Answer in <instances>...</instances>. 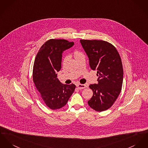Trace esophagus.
I'll list each match as a JSON object with an SVG mask.
<instances>
[{"label":"esophagus","instance_id":"obj_1","mask_svg":"<svg viewBox=\"0 0 148 148\" xmlns=\"http://www.w3.org/2000/svg\"><path fill=\"white\" fill-rule=\"evenodd\" d=\"M77 88H78V89H79V90H82V89H83V88H86V86L85 84H78L77 85Z\"/></svg>","mask_w":148,"mask_h":148}]
</instances>
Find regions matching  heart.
Masks as SVG:
<instances>
[{"label":"heart","mask_w":148,"mask_h":148,"mask_svg":"<svg viewBox=\"0 0 148 148\" xmlns=\"http://www.w3.org/2000/svg\"><path fill=\"white\" fill-rule=\"evenodd\" d=\"M80 55H82V53L79 52H78V51H75L74 53V57L75 58L79 56ZM66 60H67V57H64V59H63V61H62L63 63L64 64L66 61Z\"/></svg>","instance_id":"obj_1"}]
</instances>
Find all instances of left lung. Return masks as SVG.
I'll return each instance as SVG.
<instances>
[{"label": "left lung", "mask_w": 148, "mask_h": 148, "mask_svg": "<svg viewBox=\"0 0 148 148\" xmlns=\"http://www.w3.org/2000/svg\"><path fill=\"white\" fill-rule=\"evenodd\" d=\"M89 59L91 69L97 71L98 83L90 84L93 92L88 101L89 106L97 112L110 108L122 89L123 70L121 58L112 44L100 40H80Z\"/></svg>", "instance_id": "1"}]
</instances>
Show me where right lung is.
<instances>
[{"label":"right lung","mask_w":148,"mask_h":148,"mask_svg":"<svg viewBox=\"0 0 148 148\" xmlns=\"http://www.w3.org/2000/svg\"><path fill=\"white\" fill-rule=\"evenodd\" d=\"M74 45L65 39H49L41 47L34 61L33 81L45 102L52 110L64 106L75 90L74 84H62L57 78L64 51Z\"/></svg>","instance_id":"1"}]
</instances>
